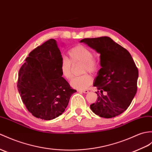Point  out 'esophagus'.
I'll return each instance as SVG.
<instances>
[{"label":"esophagus","mask_w":152,"mask_h":152,"mask_svg":"<svg viewBox=\"0 0 152 152\" xmlns=\"http://www.w3.org/2000/svg\"><path fill=\"white\" fill-rule=\"evenodd\" d=\"M77 91H79V92H82L83 93H89V91L88 90H77Z\"/></svg>","instance_id":"1"}]
</instances>
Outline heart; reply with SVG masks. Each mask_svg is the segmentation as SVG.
<instances>
[{
	"instance_id": "1",
	"label": "heart",
	"mask_w": 152,
	"mask_h": 152,
	"mask_svg": "<svg viewBox=\"0 0 152 152\" xmlns=\"http://www.w3.org/2000/svg\"><path fill=\"white\" fill-rule=\"evenodd\" d=\"M69 59L63 58L59 63V69L61 75L66 80L71 79L73 75V65L82 63V72L84 75L75 77L70 82L73 88L83 90L86 89L93 83V77L89 74L96 73L99 67L98 60L93 56V52L85 46L78 45L70 49Z\"/></svg>"
}]
</instances>
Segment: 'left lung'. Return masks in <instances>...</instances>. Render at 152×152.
I'll return each mask as SVG.
<instances>
[{
  "instance_id": "8db88e82",
  "label": "left lung",
  "mask_w": 152,
  "mask_h": 152,
  "mask_svg": "<svg viewBox=\"0 0 152 152\" xmlns=\"http://www.w3.org/2000/svg\"><path fill=\"white\" fill-rule=\"evenodd\" d=\"M87 44L100 54L102 68L94 81V87L100 91L97 101L90 105L95 114L113 118L126 111L137 91L138 69L129 52L109 37L85 38ZM107 93L103 94V91Z\"/></svg>"
}]
</instances>
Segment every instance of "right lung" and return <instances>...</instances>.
I'll return each mask as SVG.
<instances>
[{"label":"right lung","instance_id":"obj_1","mask_svg":"<svg viewBox=\"0 0 152 152\" xmlns=\"http://www.w3.org/2000/svg\"><path fill=\"white\" fill-rule=\"evenodd\" d=\"M61 59L56 41L50 39L34 49L19 70L17 89L35 117L46 121L58 117L76 92L62 77Z\"/></svg>","mask_w":152,"mask_h":152}]
</instances>
